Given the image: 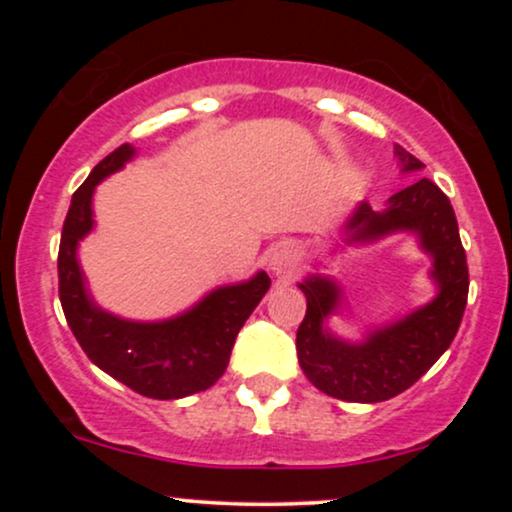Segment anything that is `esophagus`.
Returning a JSON list of instances; mask_svg holds the SVG:
<instances>
[{
  "label": "esophagus",
  "instance_id": "esophagus-1",
  "mask_svg": "<svg viewBox=\"0 0 512 512\" xmlns=\"http://www.w3.org/2000/svg\"><path fill=\"white\" fill-rule=\"evenodd\" d=\"M293 264V248L291 243H279L274 245L272 255H269V267L274 269V272H286Z\"/></svg>",
  "mask_w": 512,
  "mask_h": 512
}]
</instances>
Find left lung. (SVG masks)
Listing matches in <instances>:
<instances>
[{
	"label": "left lung",
	"mask_w": 512,
	"mask_h": 512,
	"mask_svg": "<svg viewBox=\"0 0 512 512\" xmlns=\"http://www.w3.org/2000/svg\"><path fill=\"white\" fill-rule=\"evenodd\" d=\"M395 156L402 173L424 170V163L399 144ZM342 233L346 245H368L395 233H411L431 257L428 274L436 284V296L395 322L368 327L358 342L337 337L327 327V320L346 308L344 291L334 276L315 272L298 284L308 301L296 332L298 363L305 378L320 392L344 402H385L414 385L455 339L467 305V255L450 199L428 178L399 190L380 211L361 202L346 219Z\"/></svg>",
	"instance_id": "obj_1"
}]
</instances>
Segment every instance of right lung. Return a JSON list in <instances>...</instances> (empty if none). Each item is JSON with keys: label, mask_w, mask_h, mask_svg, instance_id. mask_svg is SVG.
Listing matches in <instances>:
<instances>
[{"label": "right lung", "mask_w": 512, "mask_h": 512, "mask_svg": "<svg viewBox=\"0 0 512 512\" xmlns=\"http://www.w3.org/2000/svg\"><path fill=\"white\" fill-rule=\"evenodd\" d=\"M134 154L132 144H122L74 192L57 257L60 301L76 342L98 368L144 397L180 399L209 390L221 378L240 327L272 281L267 272H257L248 281L209 291L185 313L154 322L127 320L93 301L76 250L96 223L93 192L98 182L125 168Z\"/></svg>", "instance_id": "right-lung-1"}]
</instances>
